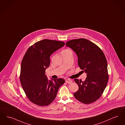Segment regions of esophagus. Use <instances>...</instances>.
Listing matches in <instances>:
<instances>
[{"label":"esophagus","instance_id":"obj_1","mask_svg":"<svg viewBox=\"0 0 125 125\" xmlns=\"http://www.w3.org/2000/svg\"><path fill=\"white\" fill-rule=\"evenodd\" d=\"M65 82H66V83H72V81L70 79H66V80H65Z\"/></svg>","mask_w":125,"mask_h":125}]
</instances>
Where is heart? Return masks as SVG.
I'll return each mask as SVG.
<instances>
[{
	"label": "heart",
	"instance_id": "obj_1",
	"mask_svg": "<svg viewBox=\"0 0 125 125\" xmlns=\"http://www.w3.org/2000/svg\"><path fill=\"white\" fill-rule=\"evenodd\" d=\"M68 50V49H65V50ZM64 50H63V51H64Z\"/></svg>",
	"mask_w": 125,
	"mask_h": 125
}]
</instances>
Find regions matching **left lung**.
Segmentation results:
<instances>
[{
    "instance_id": "8db88e82",
    "label": "left lung",
    "mask_w": 125,
    "mask_h": 125,
    "mask_svg": "<svg viewBox=\"0 0 125 125\" xmlns=\"http://www.w3.org/2000/svg\"><path fill=\"white\" fill-rule=\"evenodd\" d=\"M66 46L75 52L79 67L87 74L84 81L74 79L79 89L74 96L83 103H92L101 96L108 81L105 55L97 45L83 38L71 40Z\"/></svg>"
}]
</instances>
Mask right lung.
Here are the masks:
<instances>
[{
	"instance_id": "add662e5",
	"label": "right lung",
	"mask_w": 125,
	"mask_h": 125,
	"mask_svg": "<svg viewBox=\"0 0 125 125\" xmlns=\"http://www.w3.org/2000/svg\"><path fill=\"white\" fill-rule=\"evenodd\" d=\"M65 43L44 39L35 42L26 51L22 60L20 81L28 99L41 106L48 105L55 99L65 80H49L45 70L50 65V56Z\"/></svg>"
}]
</instances>
